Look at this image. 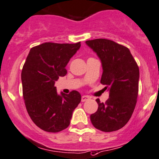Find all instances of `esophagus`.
Instances as JSON below:
<instances>
[{"mask_svg":"<svg viewBox=\"0 0 159 159\" xmlns=\"http://www.w3.org/2000/svg\"><path fill=\"white\" fill-rule=\"evenodd\" d=\"M89 99V97L87 96V95H83V96H81V102H85Z\"/></svg>","mask_w":159,"mask_h":159,"instance_id":"obj_1","label":"esophagus"}]
</instances>
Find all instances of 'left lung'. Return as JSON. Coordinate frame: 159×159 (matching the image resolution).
Segmentation results:
<instances>
[{
  "label": "left lung",
  "instance_id": "1",
  "mask_svg": "<svg viewBox=\"0 0 159 159\" xmlns=\"http://www.w3.org/2000/svg\"><path fill=\"white\" fill-rule=\"evenodd\" d=\"M102 65L101 84L109 89L105 103L97 98L98 109L90 116L92 125L103 132L120 130L131 117L137 103L139 67L127 47L106 39L86 41Z\"/></svg>",
  "mask_w": 159,
  "mask_h": 159
}]
</instances>
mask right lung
Listing matches in <instances>:
<instances>
[{
  "mask_svg": "<svg viewBox=\"0 0 159 159\" xmlns=\"http://www.w3.org/2000/svg\"><path fill=\"white\" fill-rule=\"evenodd\" d=\"M81 47L77 43H45L32 47L21 70L22 94L34 124L47 132L57 133L70 124L74 109L81 102L77 91L58 95L54 86L65 67Z\"/></svg>",
  "mask_w": 159,
  "mask_h": 159,
  "instance_id": "obj_1",
  "label": "right lung"
}]
</instances>
